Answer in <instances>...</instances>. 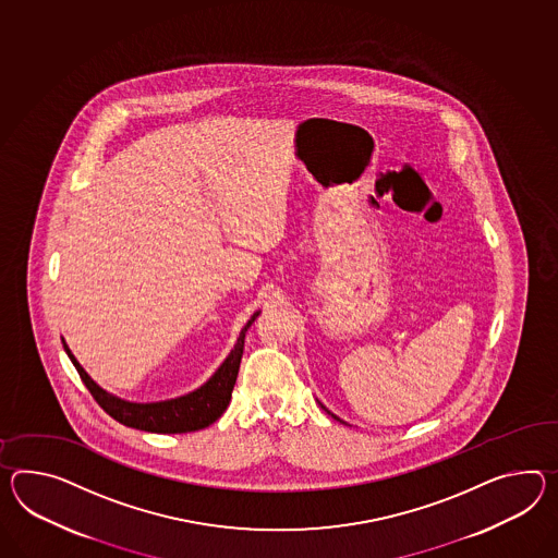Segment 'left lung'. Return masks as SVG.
Here are the masks:
<instances>
[{"instance_id": "obj_1", "label": "left lung", "mask_w": 558, "mask_h": 558, "mask_svg": "<svg viewBox=\"0 0 558 558\" xmlns=\"http://www.w3.org/2000/svg\"><path fill=\"white\" fill-rule=\"evenodd\" d=\"M323 409H327V408H325V405H323ZM327 413H330V411H328V409H327ZM330 415H332V413H330ZM332 417H335V420H339V417H337V415H332ZM339 422H340V420H339Z\"/></svg>"}]
</instances>
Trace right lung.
<instances>
[{"instance_id":"add662e5","label":"right lung","mask_w":558,"mask_h":558,"mask_svg":"<svg viewBox=\"0 0 558 558\" xmlns=\"http://www.w3.org/2000/svg\"><path fill=\"white\" fill-rule=\"evenodd\" d=\"M258 314H254L247 320V325L240 332V339L235 342V347L231 349L228 359L221 363V367L214 373L211 379L191 393L178 397V399L157 401V403H131L117 395L107 393L102 387H98L95 380L88 377V373L81 367V363L74 359V354L70 353L66 342H64V351L69 353L72 365L78 371L82 383L95 397L96 403L105 409L112 420L123 423L126 427H135V429L150 432V434H187V432H197V429H204L207 425L218 422L219 417L223 415V411L230 405L231 391H233V385L238 379L240 361L244 354L245 332L258 318Z\"/></svg>"}]
</instances>
